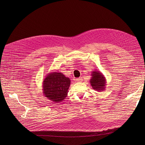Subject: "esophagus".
<instances>
[{
	"label": "esophagus",
	"mask_w": 145,
	"mask_h": 145,
	"mask_svg": "<svg viewBox=\"0 0 145 145\" xmlns=\"http://www.w3.org/2000/svg\"><path fill=\"white\" fill-rule=\"evenodd\" d=\"M75 81H76V82H81V81H82V78H76V79H75Z\"/></svg>",
	"instance_id": "34e87169"
}]
</instances>
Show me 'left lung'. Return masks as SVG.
I'll list each match as a JSON object with an SVG mask.
<instances>
[{
	"label": "left lung",
	"instance_id": "8db88e82",
	"mask_svg": "<svg viewBox=\"0 0 145 145\" xmlns=\"http://www.w3.org/2000/svg\"><path fill=\"white\" fill-rule=\"evenodd\" d=\"M91 77L90 80V84L92 88L97 91H103L105 89L106 80L102 72L95 70L91 74Z\"/></svg>",
	"mask_w": 145,
	"mask_h": 145
}]
</instances>
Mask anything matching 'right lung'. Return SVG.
I'll return each mask as SVG.
<instances>
[{
	"label": "right lung",
	"mask_w": 145,
	"mask_h": 145,
	"mask_svg": "<svg viewBox=\"0 0 145 145\" xmlns=\"http://www.w3.org/2000/svg\"><path fill=\"white\" fill-rule=\"evenodd\" d=\"M71 81L63 73L52 72L48 74L42 82V93L54 103L63 101L67 96Z\"/></svg>",
	"instance_id": "add662e5"
}]
</instances>
